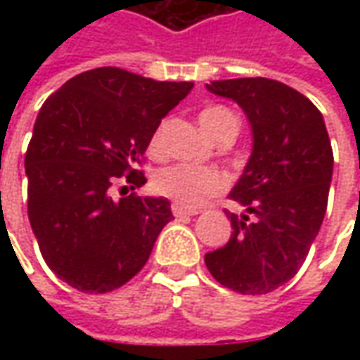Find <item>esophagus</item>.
<instances>
[{"mask_svg": "<svg viewBox=\"0 0 360 360\" xmlns=\"http://www.w3.org/2000/svg\"><path fill=\"white\" fill-rule=\"evenodd\" d=\"M172 212L176 218H182V216H194L198 214V210H192L186 206H180V204H172Z\"/></svg>", "mask_w": 360, "mask_h": 360, "instance_id": "esophagus-1", "label": "esophagus"}]
</instances>
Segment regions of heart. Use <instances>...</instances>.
Wrapping results in <instances>:
<instances>
[{"label": "heart", "mask_w": 360, "mask_h": 360, "mask_svg": "<svg viewBox=\"0 0 360 360\" xmlns=\"http://www.w3.org/2000/svg\"><path fill=\"white\" fill-rule=\"evenodd\" d=\"M226 118H234L226 108H206L200 114V126L210 138L214 136L220 124ZM150 148L158 150L160 134H154ZM229 184L226 176L216 168H202L192 164H172L156 172L152 186L160 196H166L180 206L196 208L210 196L222 192Z\"/></svg>", "instance_id": "b5f03b06"}]
</instances>
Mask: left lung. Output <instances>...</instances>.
<instances>
[{
	"instance_id": "8db88e82",
	"label": "left lung",
	"mask_w": 360,
	"mask_h": 360,
	"mask_svg": "<svg viewBox=\"0 0 360 360\" xmlns=\"http://www.w3.org/2000/svg\"><path fill=\"white\" fill-rule=\"evenodd\" d=\"M206 90L240 105L252 152L230 198V240L204 262L222 286L266 295L288 283L311 250L326 212L333 148L323 114L307 96L269 77L216 79Z\"/></svg>"
}]
</instances>
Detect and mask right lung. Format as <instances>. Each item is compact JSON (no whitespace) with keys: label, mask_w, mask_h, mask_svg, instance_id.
<instances>
[{"label":"right lung","mask_w":360,"mask_h":360,"mask_svg":"<svg viewBox=\"0 0 360 360\" xmlns=\"http://www.w3.org/2000/svg\"><path fill=\"white\" fill-rule=\"evenodd\" d=\"M192 82H156L120 68H96L68 79L41 105L25 154L27 216L44 260L82 292H110L136 276L170 202L154 196L112 198L134 170L162 118L184 100Z\"/></svg>","instance_id":"1"}]
</instances>
